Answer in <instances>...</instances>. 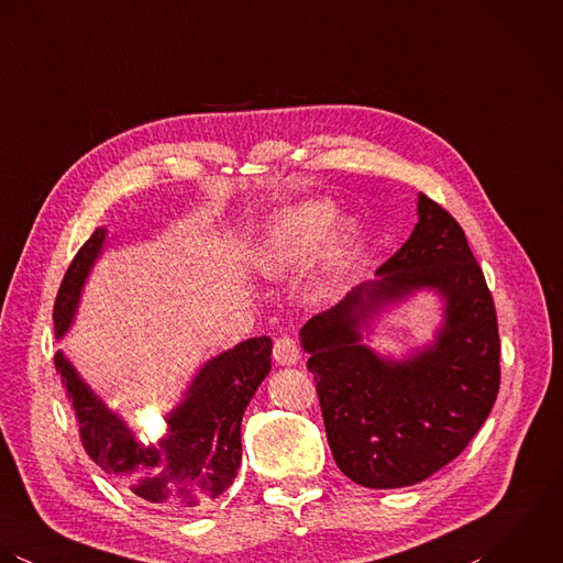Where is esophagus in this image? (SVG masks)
<instances>
[{"label": "esophagus", "instance_id": "34e87169", "mask_svg": "<svg viewBox=\"0 0 563 563\" xmlns=\"http://www.w3.org/2000/svg\"><path fill=\"white\" fill-rule=\"evenodd\" d=\"M274 361L278 365H296L300 361V347L294 338H280L274 343Z\"/></svg>", "mask_w": 563, "mask_h": 563}]
</instances>
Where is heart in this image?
Wrapping results in <instances>:
<instances>
[{"instance_id":"obj_1","label":"heart","mask_w":563,"mask_h":563,"mask_svg":"<svg viewBox=\"0 0 563 563\" xmlns=\"http://www.w3.org/2000/svg\"><path fill=\"white\" fill-rule=\"evenodd\" d=\"M338 207L331 200H305L283 209L269 225L254 252V267L261 276L280 280L313 265L328 234L327 254L318 276V291H331L341 276L345 254L356 236V222L343 220L335 229Z\"/></svg>"}]
</instances>
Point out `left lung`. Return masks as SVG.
<instances>
[{"label":"left lung","instance_id":"1","mask_svg":"<svg viewBox=\"0 0 563 563\" xmlns=\"http://www.w3.org/2000/svg\"><path fill=\"white\" fill-rule=\"evenodd\" d=\"M422 290L443 302L434 339L402 360L366 339L380 312ZM339 470L372 489L416 485L444 467L487 420L500 385L492 294L449 213L418 196L402 247L300 331Z\"/></svg>","mask_w":563,"mask_h":563}]
</instances>
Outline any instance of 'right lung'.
Returning <instances> with one entry per match:
<instances>
[{
	"label": "right lung",
	"mask_w": 563,
	"mask_h": 563,
	"mask_svg": "<svg viewBox=\"0 0 563 563\" xmlns=\"http://www.w3.org/2000/svg\"><path fill=\"white\" fill-rule=\"evenodd\" d=\"M107 234L102 225L89 236L60 283L54 305L56 339L65 338L76 320L82 289L107 247ZM54 363L87 454L139 498L196 509L218 498L236 476L241 420L272 369V339H245L200 365L180 402L165 416V433L152 444L136 438L63 350L56 352Z\"/></svg>",
	"instance_id": "obj_1"
}]
</instances>
